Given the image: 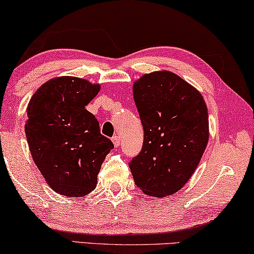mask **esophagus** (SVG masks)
<instances>
[{"mask_svg":"<svg viewBox=\"0 0 254 254\" xmlns=\"http://www.w3.org/2000/svg\"><path fill=\"white\" fill-rule=\"evenodd\" d=\"M113 142H114V146H115V147H119L120 144H121L119 135H114V137H113Z\"/></svg>","mask_w":254,"mask_h":254,"instance_id":"obj_1","label":"esophagus"}]
</instances>
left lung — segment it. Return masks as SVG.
<instances>
[{
	"label": "left lung",
	"mask_w": 254,
	"mask_h": 254,
	"mask_svg": "<svg viewBox=\"0 0 254 254\" xmlns=\"http://www.w3.org/2000/svg\"><path fill=\"white\" fill-rule=\"evenodd\" d=\"M144 127L141 151L128 162L134 183L154 197L174 194L190 180L208 141L202 95L169 71L144 74L133 85Z\"/></svg>",
	"instance_id": "1"
}]
</instances>
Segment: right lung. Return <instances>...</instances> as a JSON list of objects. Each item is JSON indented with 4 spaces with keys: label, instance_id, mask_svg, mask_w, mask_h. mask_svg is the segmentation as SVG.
Here are the masks:
<instances>
[{
    "label": "right lung",
    "instance_id": "right-lung-1",
    "mask_svg": "<svg viewBox=\"0 0 254 254\" xmlns=\"http://www.w3.org/2000/svg\"><path fill=\"white\" fill-rule=\"evenodd\" d=\"M100 85L76 77L48 80L27 106L25 133L34 163L57 193L83 197L93 191L106 155L114 148L95 116L85 109Z\"/></svg>",
    "mask_w": 254,
    "mask_h": 254
}]
</instances>
